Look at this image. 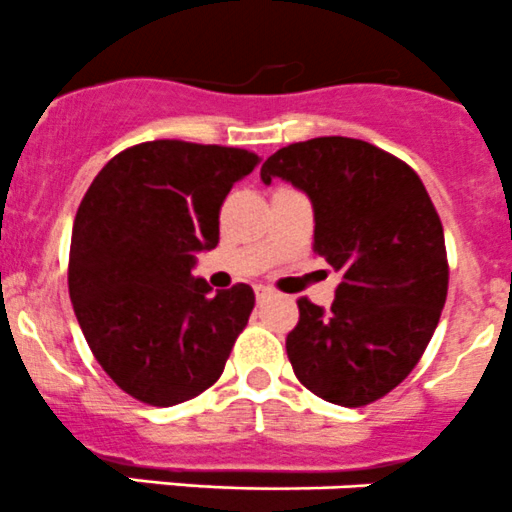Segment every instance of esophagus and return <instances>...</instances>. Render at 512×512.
I'll list each match as a JSON object with an SVG mask.
<instances>
[{
	"mask_svg": "<svg viewBox=\"0 0 512 512\" xmlns=\"http://www.w3.org/2000/svg\"><path fill=\"white\" fill-rule=\"evenodd\" d=\"M255 295H257V302H262V300H267V297L272 295V290H270V287H265V285H257Z\"/></svg>",
	"mask_w": 512,
	"mask_h": 512,
	"instance_id": "34e87169",
	"label": "esophagus"
}]
</instances>
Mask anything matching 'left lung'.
<instances>
[{
  "instance_id": "left-lung-1",
  "label": "left lung",
  "mask_w": 512,
  "mask_h": 512,
  "mask_svg": "<svg viewBox=\"0 0 512 512\" xmlns=\"http://www.w3.org/2000/svg\"><path fill=\"white\" fill-rule=\"evenodd\" d=\"M260 177L310 195L312 250L342 275L330 310L297 300L300 320L285 340L297 380L345 408L385 398L423 357L448 297L443 222L423 180L352 137L282 147Z\"/></svg>"
}]
</instances>
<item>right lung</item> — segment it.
<instances>
[{
    "label": "right lung",
    "mask_w": 512,
    "mask_h": 512,
    "mask_svg": "<svg viewBox=\"0 0 512 512\" xmlns=\"http://www.w3.org/2000/svg\"><path fill=\"white\" fill-rule=\"evenodd\" d=\"M257 162L240 147L142 142L114 155L79 202L74 315L102 370L140 403L170 408L212 388L250 320V285L212 295L192 267L217 247L222 202Z\"/></svg>",
    "instance_id": "1"
}]
</instances>
